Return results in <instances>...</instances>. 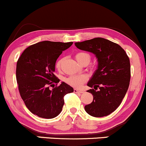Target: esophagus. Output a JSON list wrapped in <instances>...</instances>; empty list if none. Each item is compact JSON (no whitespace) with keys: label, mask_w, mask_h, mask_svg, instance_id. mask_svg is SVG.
<instances>
[{"label":"esophagus","mask_w":146,"mask_h":146,"mask_svg":"<svg viewBox=\"0 0 146 146\" xmlns=\"http://www.w3.org/2000/svg\"><path fill=\"white\" fill-rule=\"evenodd\" d=\"M74 92H75V93H83V92L82 90H77V89H74Z\"/></svg>","instance_id":"esophagus-1"}]
</instances>
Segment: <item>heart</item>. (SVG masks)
Masks as SVG:
<instances>
[{"instance_id":"heart-1","label":"heart","mask_w":146,"mask_h":146,"mask_svg":"<svg viewBox=\"0 0 146 146\" xmlns=\"http://www.w3.org/2000/svg\"><path fill=\"white\" fill-rule=\"evenodd\" d=\"M75 58L76 60L81 65L84 63H89L90 60V55L86 52L78 53L75 56ZM61 63H62V59H59L56 63V68L59 70L61 67ZM86 80H87V78L84 75H72L65 79V82L72 87L79 88L84 83L86 82Z\"/></svg>"}]
</instances>
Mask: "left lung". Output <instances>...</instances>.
Returning <instances> with one entry per match:
<instances>
[{
  "label": "left lung",
  "instance_id": "obj_1",
  "mask_svg": "<svg viewBox=\"0 0 146 146\" xmlns=\"http://www.w3.org/2000/svg\"><path fill=\"white\" fill-rule=\"evenodd\" d=\"M75 46L95 54L98 61V69L87 84L92 88L88 92L93 95V101L86 105L85 110L93 117L106 116L120 106L128 90L129 57L120 45L102 37L76 42Z\"/></svg>",
  "mask_w": 146,
  "mask_h": 146
}]
</instances>
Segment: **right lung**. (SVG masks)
Listing matches in <instances>:
<instances>
[{"instance_id":"obj_1","label":"right lung","mask_w":146,"mask_h":146,"mask_svg":"<svg viewBox=\"0 0 146 146\" xmlns=\"http://www.w3.org/2000/svg\"><path fill=\"white\" fill-rule=\"evenodd\" d=\"M72 44L40 42L26 48L19 58L16 76L20 95L29 110L37 116L50 119L58 115L64 96L74 91L65 82L56 86L60 80L54 74L58 58ZM50 86L54 88L51 90Z\"/></svg>"}]
</instances>
